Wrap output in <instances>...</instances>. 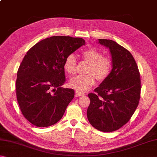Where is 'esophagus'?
<instances>
[{
    "instance_id": "1",
    "label": "esophagus",
    "mask_w": 157,
    "mask_h": 157,
    "mask_svg": "<svg viewBox=\"0 0 157 157\" xmlns=\"http://www.w3.org/2000/svg\"><path fill=\"white\" fill-rule=\"evenodd\" d=\"M75 94H76L77 96H82V95H85L84 93H82V92L79 91H75Z\"/></svg>"
}]
</instances>
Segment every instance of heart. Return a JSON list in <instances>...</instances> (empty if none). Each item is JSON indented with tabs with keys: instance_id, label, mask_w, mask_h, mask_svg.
<instances>
[{
	"instance_id": "obj_1",
	"label": "heart",
	"mask_w": 157,
	"mask_h": 157,
	"mask_svg": "<svg viewBox=\"0 0 157 157\" xmlns=\"http://www.w3.org/2000/svg\"><path fill=\"white\" fill-rule=\"evenodd\" d=\"M82 58L89 63L87 75L76 76L71 79L70 86L80 91H86L94 86L96 78L103 81L107 78L112 68V62L107 57L102 56L101 52L94 48H89L81 53ZM77 60L73 55H68L63 62V69L69 75L75 74Z\"/></svg>"
}]
</instances>
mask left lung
<instances>
[{
    "label": "left lung",
    "instance_id": "left-lung-1",
    "mask_svg": "<svg viewBox=\"0 0 157 157\" xmlns=\"http://www.w3.org/2000/svg\"><path fill=\"white\" fill-rule=\"evenodd\" d=\"M99 43L110 50L112 66L109 75L94 93H90L87 118L95 129L111 132L128 122L136 111L140 98V73L129 50L109 39Z\"/></svg>",
    "mask_w": 157,
    "mask_h": 157
}]
</instances>
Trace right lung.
<instances>
[{"mask_svg":"<svg viewBox=\"0 0 157 157\" xmlns=\"http://www.w3.org/2000/svg\"><path fill=\"white\" fill-rule=\"evenodd\" d=\"M79 37L53 36L33 46L19 66L16 81L17 101L27 120L39 127L51 126L62 118L75 91L63 88V62L83 46Z\"/></svg>","mask_w":157,"mask_h":157,"instance_id":"1","label":"right lung"}]
</instances>
